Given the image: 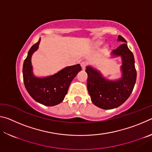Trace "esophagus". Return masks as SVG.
Returning a JSON list of instances; mask_svg holds the SVG:
<instances>
[{
  "label": "esophagus",
  "mask_w": 152,
  "mask_h": 152,
  "mask_svg": "<svg viewBox=\"0 0 152 152\" xmlns=\"http://www.w3.org/2000/svg\"><path fill=\"white\" fill-rule=\"evenodd\" d=\"M80 65H81V67H82V68L83 69V70H84V69L86 68V66H87V63L86 62V61H82V62L80 63Z\"/></svg>",
  "instance_id": "1"
}]
</instances>
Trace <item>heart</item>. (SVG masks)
<instances>
[{
    "label": "heart",
    "mask_w": 152,
    "mask_h": 152,
    "mask_svg": "<svg viewBox=\"0 0 152 152\" xmlns=\"http://www.w3.org/2000/svg\"><path fill=\"white\" fill-rule=\"evenodd\" d=\"M99 44H101V42H100V43H99Z\"/></svg>",
    "instance_id": "heart-1"
}]
</instances>
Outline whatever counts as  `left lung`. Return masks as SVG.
<instances>
[{"label": "left lung", "mask_w": 152, "mask_h": 152, "mask_svg": "<svg viewBox=\"0 0 152 152\" xmlns=\"http://www.w3.org/2000/svg\"><path fill=\"white\" fill-rule=\"evenodd\" d=\"M118 39L125 43L113 50L112 54L122 57L121 79L109 81L91 67L86 69L88 74L87 88L91 101L96 106L103 109L117 108L127 101L134 88L137 78L134 57L125 43L127 41L121 35H119Z\"/></svg>", "instance_id": "obj_1"}]
</instances>
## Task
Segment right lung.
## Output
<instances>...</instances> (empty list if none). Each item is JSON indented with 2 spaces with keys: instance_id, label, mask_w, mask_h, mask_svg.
<instances>
[{
  "instance_id": "add662e5",
  "label": "right lung",
  "mask_w": 152,
  "mask_h": 152,
  "mask_svg": "<svg viewBox=\"0 0 152 152\" xmlns=\"http://www.w3.org/2000/svg\"><path fill=\"white\" fill-rule=\"evenodd\" d=\"M40 40L30 48L24 61L23 82L28 93L35 101L45 106H54L62 102L71 82L82 68L80 64H76L66 67L54 75L44 78H36L32 74L31 58L38 49Z\"/></svg>"
}]
</instances>
